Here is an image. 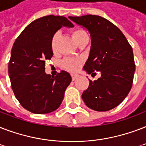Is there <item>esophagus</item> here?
<instances>
[{
  "mask_svg": "<svg viewBox=\"0 0 146 146\" xmlns=\"http://www.w3.org/2000/svg\"><path fill=\"white\" fill-rule=\"evenodd\" d=\"M79 77L78 74H72V78L73 81H74L75 79H77Z\"/></svg>",
  "mask_w": 146,
  "mask_h": 146,
  "instance_id": "obj_1",
  "label": "esophagus"
}]
</instances>
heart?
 <instances>
[{"instance_id": "1", "label": "heart", "mask_w": 146, "mask_h": 146, "mask_svg": "<svg viewBox=\"0 0 146 146\" xmlns=\"http://www.w3.org/2000/svg\"><path fill=\"white\" fill-rule=\"evenodd\" d=\"M72 34L74 37V39L76 40L78 43L81 41V39L88 37V33L82 28H75L72 31ZM61 33L60 31H56L53 34L52 39H51V48L53 51H55L57 49L58 42L60 38ZM83 63V59L82 58H72V57H66L65 58L62 62L61 65L62 68L68 70L70 72H76L81 68V65Z\"/></svg>"}]
</instances>
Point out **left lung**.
<instances>
[{
	"instance_id": "1",
	"label": "left lung",
	"mask_w": 146,
	"mask_h": 146,
	"mask_svg": "<svg viewBox=\"0 0 146 146\" xmlns=\"http://www.w3.org/2000/svg\"><path fill=\"white\" fill-rule=\"evenodd\" d=\"M70 20L88 29L91 47L84 70L92 77H101L90 83L82 94L87 107L96 111H107L117 107L133 86L135 65L133 48L118 27L97 15L69 17Z\"/></svg>"
}]
</instances>
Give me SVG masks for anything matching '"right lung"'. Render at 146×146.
Here are the masks:
<instances>
[{
	"instance_id": "obj_1",
	"label": "right lung",
	"mask_w": 146,
	"mask_h": 146,
	"mask_svg": "<svg viewBox=\"0 0 146 146\" xmlns=\"http://www.w3.org/2000/svg\"><path fill=\"white\" fill-rule=\"evenodd\" d=\"M62 26L74 25L65 17L48 15L33 21L16 39L11 50L8 72L11 88L20 105L37 114L58 109L72 77L61 71L55 77L45 73L52 57L51 39Z\"/></svg>"
}]
</instances>
